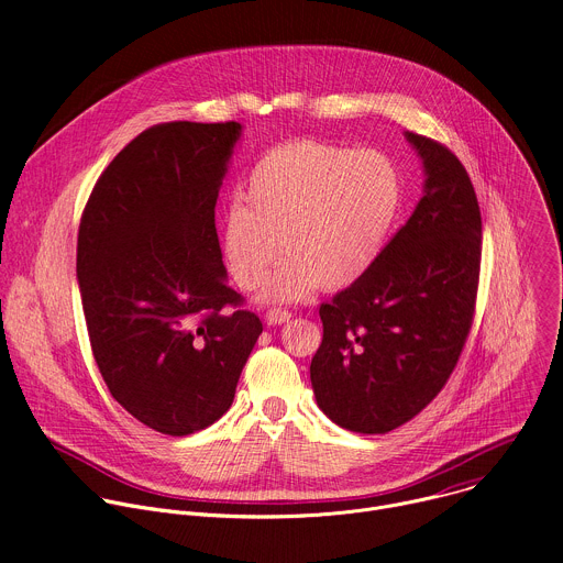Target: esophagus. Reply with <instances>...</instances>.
Instances as JSON below:
<instances>
[{"mask_svg":"<svg viewBox=\"0 0 563 563\" xmlns=\"http://www.w3.org/2000/svg\"><path fill=\"white\" fill-rule=\"evenodd\" d=\"M289 318H291V313L287 309H276L274 307L265 313V323L267 325H283V323H289Z\"/></svg>","mask_w":563,"mask_h":563,"instance_id":"34e87169","label":"esophagus"}]
</instances>
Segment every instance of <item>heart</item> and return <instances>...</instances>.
<instances>
[{
  "instance_id": "obj_1",
  "label": "heart",
  "mask_w": 563,
  "mask_h": 563,
  "mask_svg": "<svg viewBox=\"0 0 563 563\" xmlns=\"http://www.w3.org/2000/svg\"><path fill=\"white\" fill-rule=\"evenodd\" d=\"M243 198L220 222V252L231 280L263 302H296L318 287L343 289L376 263L400 205V178L378 151L320 140H289L252 167Z\"/></svg>"
}]
</instances>
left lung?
I'll return each instance as SVG.
<instances>
[{
    "label": "left lung",
    "instance_id": "left-lung-1",
    "mask_svg": "<svg viewBox=\"0 0 563 563\" xmlns=\"http://www.w3.org/2000/svg\"><path fill=\"white\" fill-rule=\"evenodd\" d=\"M406 137L423 159V198L369 272L318 309L316 404L358 434L408 423L443 389L476 302L481 211L470 176L441 142Z\"/></svg>",
    "mask_w": 563,
    "mask_h": 563
}]
</instances>
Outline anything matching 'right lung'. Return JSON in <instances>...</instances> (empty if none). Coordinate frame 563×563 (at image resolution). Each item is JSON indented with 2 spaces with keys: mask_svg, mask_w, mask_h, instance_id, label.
<instances>
[{
  "mask_svg": "<svg viewBox=\"0 0 563 563\" xmlns=\"http://www.w3.org/2000/svg\"><path fill=\"white\" fill-rule=\"evenodd\" d=\"M238 122H167L131 140L79 220L77 283L100 374L146 428L187 437L233 404L263 323L227 285L216 200Z\"/></svg>",
  "mask_w": 563,
  "mask_h": 563,
  "instance_id": "right-lung-1",
  "label": "right lung"
}]
</instances>
